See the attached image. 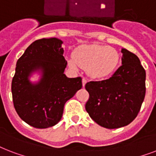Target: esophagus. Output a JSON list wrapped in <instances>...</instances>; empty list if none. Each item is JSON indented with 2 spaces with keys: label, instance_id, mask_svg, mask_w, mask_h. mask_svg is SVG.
<instances>
[{
  "label": "esophagus",
  "instance_id": "1",
  "mask_svg": "<svg viewBox=\"0 0 156 156\" xmlns=\"http://www.w3.org/2000/svg\"><path fill=\"white\" fill-rule=\"evenodd\" d=\"M86 83H87V80L85 79V78H83V79H82V85H83V87H84V85H85Z\"/></svg>",
  "mask_w": 156,
  "mask_h": 156
}]
</instances>
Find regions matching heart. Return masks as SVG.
Listing matches in <instances>:
<instances>
[{
	"label": "heart",
	"mask_w": 156,
	"mask_h": 156,
	"mask_svg": "<svg viewBox=\"0 0 156 156\" xmlns=\"http://www.w3.org/2000/svg\"><path fill=\"white\" fill-rule=\"evenodd\" d=\"M119 62V53L113 47L84 44L75 49L73 58L69 60V66L73 69L78 67L86 69L88 75L94 79H103L116 70Z\"/></svg>",
	"instance_id": "heart-1"
}]
</instances>
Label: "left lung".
<instances>
[{"instance_id": "8db88e82", "label": "left lung", "mask_w": 156, "mask_h": 156, "mask_svg": "<svg viewBox=\"0 0 156 156\" xmlns=\"http://www.w3.org/2000/svg\"><path fill=\"white\" fill-rule=\"evenodd\" d=\"M122 65L109 79L85 84L89 98L86 112L107 129L130 124L138 114L146 94V72L137 55L122 49Z\"/></svg>"}]
</instances>
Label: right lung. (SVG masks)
<instances>
[{"mask_svg":"<svg viewBox=\"0 0 156 156\" xmlns=\"http://www.w3.org/2000/svg\"><path fill=\"white\" fill-rule=\"evenodd\" d=\"M62 44L55 37L37 40L17 61L11 84L14 108L24 122L37 129L58 124L65 103L82 88L81 77L64 74L67 62ZM35 72L42 76L32 83L30 77Z\"/></svg>","mask_w":156,"mask_h":156,"instance_id":"right-lung-1","label":"right lung"}]
</instances>
